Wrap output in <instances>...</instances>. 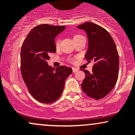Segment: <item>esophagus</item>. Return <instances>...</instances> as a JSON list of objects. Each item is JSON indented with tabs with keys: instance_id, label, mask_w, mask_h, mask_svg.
I'll list each match as a JSON object with an SVG mask.
<instances>
[{
	"instance_id": "1",
	"label": "esophagus",
	"mask_w": 135,
	"mask_h": 135,
	"mask_svg": "<svg viewBox=\"0 0 135 135\" xmlns=\"http://www.w3.org/2000/svg\"><path fill=\"white\" fill-rule=\"evenodd\" d=\"M72 70H73V72L75 73V72H77V71L79 70V69H77V68H74V67H73L72 68Z\"/></svg>"
}]
</instances>
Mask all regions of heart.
Segmentation results:
<instances>
[{
    "mask_svg": "<svg viewBox=\"0 0 135 135\" xmlns=\"http://www.w3.org/2000/svg\"><path fill=\"white\" fill-rule=\"evenodd\" d=\"M80 36H81V35H74V38H77V37H80ZM60 40L58 39H56L55 41V47H56V48H58V47H59V46H60Z\"/></svg>",
    "mask_w": 135,
    "mask_h": 135,
    "instance_id": "heart-1",
    "label": "heart"
}]
</instances>
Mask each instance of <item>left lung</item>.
<instances>
[{"label":"left lung","instance_id":"1","mask_svg":"<svg viewBox=\"0 0 135 135\" xmlns=\"http://www.w3.org/2000/svg\"><path fill=\"white\" fill-rule=\"evenodd\" d=\"M77 28L86 32L88 49L85 58L93 61L92 73L87 70L82 89L88 97L95 100L105 97L112 91L119 75V58L114 40L105 28L95 23L86 22Z\"/></svg>","mask_w":135,"mask_h":135}]
</instances>
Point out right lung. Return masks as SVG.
<instances>
[{
  "mask_svg": "<svg viewBox=\"0 0 135 135\" xmlns=\"http://www.w3.org/2000/svg\"><path fill=\"white\" fill-rule=\"evenodd\" d=\"M65 26L41 24L28 34L21 49V72L30 93L35 100L51 103L60 97L66 79L72 69L66 66H49V55L55 53V38Z\"/></svg>",
  "mask_w": 135,
  "mask_h": 135,
  "instance_id": "add662e5",
  "label": "right lung"
}]
</instances>
